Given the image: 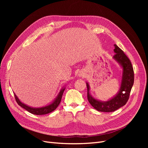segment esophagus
I'll list each match as a JSON object with an SVG mask.
<instances>
[{
	"label": "esophagus",
	"instance_id": "esophagus-1",
	"mask_svg": "<svg viewBox=\"0 0 148 148\" xmlns=\"http://www.w3.org/2000/svg\"><path fill=\"white\" fill-rule=\"evenodd\" d=\"M84 73L83 72V71H80L79 72V77H84Z\"/></svg>",
	"mask_w": 148,
	"mask_h": 148
}]
</instances>
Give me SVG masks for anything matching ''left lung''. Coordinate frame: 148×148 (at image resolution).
Returning a JSON list of instances; mask_svg holds the SVG:
<instances>
[{
	"label": "left lung",
	"mask_w": 148,
	"mask_h": 148,
	"mask_svg": "<svg viewBox=\"0 0 148 148\" xmlns=\"http://www.w3.org/2000/svg\"><path fill=\"white\" fill-rule=\"evenodd\" d=\"M114 51L115 53L113 57L114 59L117 60L123 68L122 83L119 93L112 99L107 102H101L96 100L89 95V86L86 83L88 100L94 108L99 112H110L126 104L134 83V71L130 60L122 49L116 44H114Z\"/></svg>",
	"instance_id": "left-lung-1"
}]
</instances>
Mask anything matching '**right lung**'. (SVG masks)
Masks as SVG:
<instances>
[{
	"mask_svg": "<svg viewBox=\"0 0 148 148\" xmlns=\"http://www.w3.org/2000/svg\"><path fill=\"white\" fill-rule=\"evenodd\" d=\"M65 89V88L61 89V91L59 92L57 97L55 99V101L52 103L51 104L47 106L41 107V108H33V107H30L28 106H26V105L24 104L23 103H22L18 99V98L17 97V96L15 95V94H14V95H15V100H16V102L18 103V104L20 106H21V107H23V109H25L27 111H28L29 112L33 114H34V115H44V114L51 113V112H52V111H53V110L56 109V108L58 107V106L59 105L60 102L61 101L62 97V95H63V93H64Z\"/></svg>",
	"mask_w": 148,
	"mask_h": 148,
	"instance_id": "1",
	"label": "right lung"
}]
</instances>
